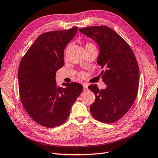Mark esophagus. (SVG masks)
I'll list each match as a JSON object with an SVG mask.
<instances>
[{
    "instance_id": "esophagus-1",
    "label": "esophagus",
    "mask_w": 158,
    "mask_h": 158,
    "mask_svg": "<svg viewBox=\"0 0 158 158\" xmlns=\"http://www.w3.org/2000/svg\"><path fill=\"white\" fill-rule=\"evenodd\" d=\"M83 90H84L85 91L88 90V85H87L86 84H84V85H83Z\"/></svg>"
}]
</instances>
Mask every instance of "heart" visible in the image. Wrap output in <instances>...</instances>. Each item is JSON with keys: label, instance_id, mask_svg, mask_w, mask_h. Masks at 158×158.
I'll use <instances>...</instances> for the list:
<instances>
[{"label": "heart", "instance_id": "b5f03b06", "mask_svg": "<svg viewBox=\"0 0 158 158\" xmlns=\"http://www.w3.org/2000/svg\"><path fill=\"white\" fill-rule=\"evenodd\" d=\"M90 46H94V45H92V44H90V43H88V44H86V46H85V48H86V47H90Z\"/></svg>", "mask_w": 158, "mask_h": 158}]
</instances>
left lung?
Masks as SVG:
<instances>
[{"mask_svg": "<svg viewBox=\"0 0 158 158\" xmlns=\"http://www.w3.org/2000/svg\"><path fill=\"white\" fill-rule=\"evenodd\" d=\"M79 31L98 44L97 63L103 69L100 75L107 85L103 90H99L96 85L89 86L96 96L90 113L103 123H113L128 111L136 98L139 83L136 58L125 40L107 26L80 28Z\"/></svg>", "mask_w": 158, "mask_h": 158, "instance_id": "1", "label": "left lung"}]
</instances>
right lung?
<instances>
[{
  "label": "right lung",
  "instance_id": "right-lung-1",
  "mask_svg": "<svg viewBox=\"0 0 158 158\" xmlns=\"http://www.w3.org/2000/svg\"><path fill=\"white\" fill-rule=\"evenodd\" d=\"M77 27L41 34L26 52L18 71L21 101L38 124L55 127L63 124L72 105L83 91L77 83L57 86L56 71L64 65V51L77 33Z\"/></svg>",
  "mask_w": 158,
  "mask_h": 158
}]
</instances>
